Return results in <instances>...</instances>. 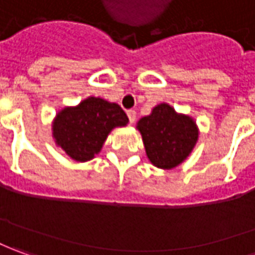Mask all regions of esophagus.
<instances>
[{"mask_svg": "<svg viewBox=\"0 0 255 255\" xmlns=\"http://www.w3.org/2000/svg\"><path fill=\"white\" fill-rule=\"evenodd\" d=\"M127 116H128V120H129V123H131V124H134L135 120H136V112H135V110H128Z\"/></svg>", "mask_w": 255, "mask_h": 255, "instance_id": "1", "label": "esophagus"}]
</instances>
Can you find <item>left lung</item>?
<instances>
[{
	"instance_id": "8db88e82",
	"label": "left lung",
	"mask_w": 255,
	"mask_h": 255,
	"mask_svg": "<svg viewBox=\"0 0 255 255\" xmlns=\"http://www.w3.org/2000/svg\"><path fill=\"white\" fill-rule=\"evenodd\" d=\"M146 156L153 166L170 170L181 164L198 141V127L193 117L177 113L170 105L160 103L149 116L136 123Z\"/></svg>"
}]
</instances>
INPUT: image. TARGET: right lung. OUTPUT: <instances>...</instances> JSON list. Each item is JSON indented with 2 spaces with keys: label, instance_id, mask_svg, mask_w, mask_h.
Listing matches in <instances>:
<instances>
[{
  "label": "right lung",
  "instance_id": "right-lung-1",
  "mask_svg": "<svg viewBox=\"0 0 255 255\" xmlns=\"http://www.w3.org/2000/svg\"><path fill=\"white\" fill-rule=\"evenodd\" d=\"M127 124V114L117 103L91 96L79 105L60 110L51 129L55 145L71 159L88 162L102 150L114 128Z\"/></svg>",
  "mask_w": 255,
  "mask_h": 255
}]
</instances>
